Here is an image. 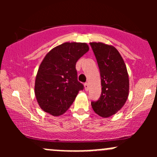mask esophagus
I'll return each instance as SVG.
<instances>
[{
  "label": "esophagus",
  "mask_w": 157,
  "mask_h": 157,
  "mask_svg": "<svg viewBox=\"0 0 157 157\" xmlns=\"http://www.w3.org/2000/svg\"><path fill=\"white\" fill-rule=\"evenodd\" d=\"M84 87H85V90H86V91H89V84L87 83V82H86V83H85V84H84Z\"/></svg>",
  "instance_id": "34e87169"
}]
</instances>
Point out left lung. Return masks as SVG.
<instances>
[{
    "label": "left lung",
    "instance_id": "left-lung-1",
    "mask_svg": "<svg viewBox=\"0 0 157 157\" xmlns=\"http://www.w3.org/2000/svg\"><path fill=\"white\" fill-rule=\"evenodd\" d=\"M90 45L100 68L102 86L100 99L91 102V106L99 116L109 117L122 109L128 97L127 68L120 52L113 46L100 42Z\"/></svg>",
    "mask_w": 157,
    "mask_h": 157
}]
</instances>
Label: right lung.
I'll list each match as a JSON object with an SVG mask.
<instances>
[{
    "label": "right lung",
    "instance_id": "right-lung-1",
    "mask_svg": "<svg viewBox=\"0 0 157 157\" xmlns=\"http://www.w3.org/2000/svg\"><path fill=\"white\" fill-rule=\"evenodd\" d=\"M89 50L86 43H64L45 56L36 75L35 94L43 111L54 117L63 114L83 85L77 80V61Z\"/></svg>",
    "mask_w": 157,
    "mask_h": 157
}]
</instances>
